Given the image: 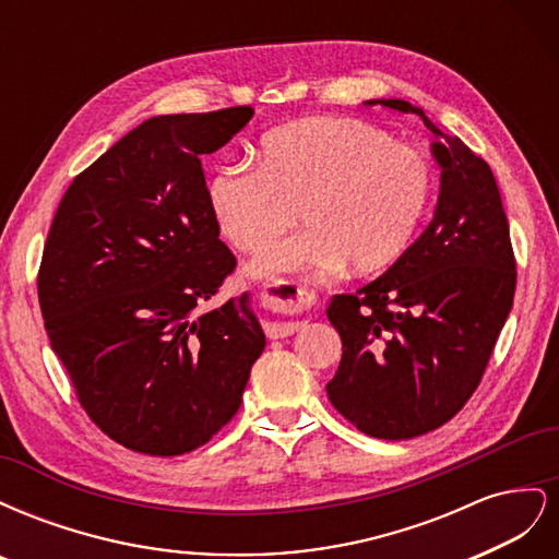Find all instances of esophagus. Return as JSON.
Returning <instances> with one entry per match:
<instances>
[{
    "instance_id": "esophagus-1",
    "label": "esophagus",
    "mask_w": 559,
    "mask_h": 559,
    "mask_svg": "<svg viewBox=\"0 0 559 559\" xmlns=\"http://www.w3.org/2000/svg\"><path fill=\"white\" fill-rule=\"evenodd\" d=\"M308 292L300 289L296 284L289 282H282V284H267L263 289V302L267 308L280 310V308H289V306H300V302H306ZM300 329V321L294 319H280V321H270L265 326L267 337H286L292 335Z\"/></svg>"
}]
</instances>
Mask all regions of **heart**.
<instances>
[{
	"label": "heart",
	"mask_w": 559,
	"mask_h": 559,
	"mask_svg": "<svg viewBox=\"0 0 559 559\" xmlns=\"http://www.w3.org/2000/svg\"><path fill=\"white\" fill-rule=\"evenodd\" d=\"M259 170L216 167L207 205L222 238L261 251L292 228L306 230L253 261L261 277L341 270L370 275L396 263L425 222L433 170L417 148L357 118H306L263 134Z\"/></svg>",
	"instance_id": "b5f03b06"
}]
</instances>
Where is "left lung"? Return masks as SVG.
Here are the masks:
<instances>
[{
	"label": "left lung",
	"instance_id": "left-lung-1",
	"mask_svg": "<svg viewBox=\"0 0 559 559\" xmlns=\"http://www.w3.org/2000/svg\"><path fill=\"white\" fill-rule=\"evenodd\" d=\"M364 105L425 121L441 189L429 226L384 275L331 298L343 359L326 394L359 431L403 441L445 425L476 392L513 308L515 259L489 165L405 99Z\"/></svg>",
	"mask_w": 559,
	"mask_h": 559
}]
</instances>
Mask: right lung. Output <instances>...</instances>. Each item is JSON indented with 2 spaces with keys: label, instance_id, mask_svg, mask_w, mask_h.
Returning <instances> with one entry per match:
<instances>
[{
  "label": "right lung",
  "instance_id": "obj_1",
  "mask_svg": "<svg viewBox=\"0 0 559 559\" xmlns=\"http://www.w3.org/2000/svg\"><path fill=\"white\" fill-rule=\"evenodd\" d=\"M251 107L154 116L67 189L39 270L50 347L95 425L154 456L205 445L238 413L265 333L251 296L207 310L233 273L202 154Z\"/></svg>",
  "mask_w": 559,
  "mask_h": 559
}]
</instances>
